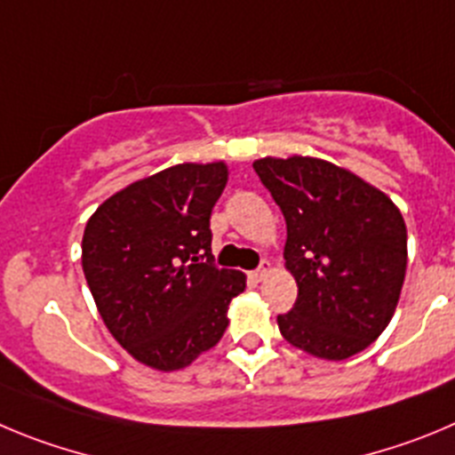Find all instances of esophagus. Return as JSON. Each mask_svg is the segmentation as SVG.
Instances as JSON below:
<instances>
[{
    "instance_id": "esophagus-1",
    "label": "esophagus",
    "mask_w": 455,
    "mask_h": 455,
    "mask_svg": "<svg viewBox=\"0 0 455 455\" xmlns=\"http://www.w3.org/2000/svg\"><path fill=\"white\" fill-rule=\"evenodd\" d=\"M269 272H272V265H269L267 260H263V265H260V267L253 269V272H249V281H251V283H260V281H263Z\"/></svg>"
}]
</instances>
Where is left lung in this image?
Wrapping results in <instances>:
<instances>
[{"label": "left lung", "instance_id": "left-lung-1", "mask_svg": "<svg viewBox=\"0 0 455 455\" xmlns=\"http://www.w3.org/2000/svg\"><path fill=\"white\" fill-rule=\"evenodd\" d=\"M253 170L288 227L285 269L294 308L278 315L290 345L347 360L374 342L395 315L406 278L408 231L386 192L322 158H258Z\"/></svg>", "mask_w": 455, "mask_h": 455}]
</instances>
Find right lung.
Wrapping results in <instances>:
<instances>
[{"label":"right lung","instance_id":"obj_1","mask_svg":"<svg viewBox=\"0 0 455 455\" xmlns=\"http://www.w3.org/2000/svg\"><path fill=\"white\" fill-rule=\"evenodd\" d=\"M227 163H181L106 199L84 231L81 265L110 335L138 363L183 370L222 339L247 276L211 253V211Z\"/></svg>","mask_w":455,"mask_h":455}]
</instances>
